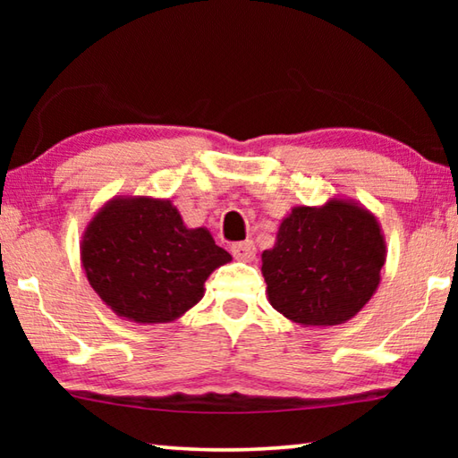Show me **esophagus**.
I'll return each instance as SVG.
<instances>
[{"instance_id": "34e87169", "label": "esophagus", "mask_w": 458, "mask_h": 458, "mask_svg": "<svg viewBox=\"0 0 458 458\" xmlns=\"http://www.w3.org/2000/svg\"><path fill=\"white\" fill-rule=\"evenodd\" d=\"M232 254H234V259L238 260L250 262L254 257H257V248H254L252 240H246V242L232 244Z\"/></svg>"}]
</instances>
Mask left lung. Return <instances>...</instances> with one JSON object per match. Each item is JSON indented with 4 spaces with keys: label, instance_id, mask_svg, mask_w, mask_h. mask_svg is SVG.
Masks as SVG:
<instances>
[{
    "label": "left lung",
    "instance_id": "obj_1",
    "mask_svg": "<svg viewBox=\"0 0 458 458\" xmlns=\"http://www.w3.org/2000/svg\"><path fill=\"white\" fill-rule=\"evenodd\" d=\"M386 238L374 212L333 196L294 206L262 252L268 303L293 323L331 327L350 321L382 281Z\"/></svg>",
    "mask_w": 458,
    "mask_h": 458
}]
</instances>
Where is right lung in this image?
<instances>
[{"label": "right lung", "instance_id": "1", "mask_svg": "<svg viewBox=\"0 0 458 458\" xmlns=\"http://www.w3.org/2000/svg\"><path fill=\"white\" fill-rule=\"evenodd\" d=\"M230 254L208 228H188L172 199L114 196L92 216L81 262L103 303L123 319L172 323L198 305Z\"/></svg>", "mask_w": 458, "mask_h": 458}]
</instances>
